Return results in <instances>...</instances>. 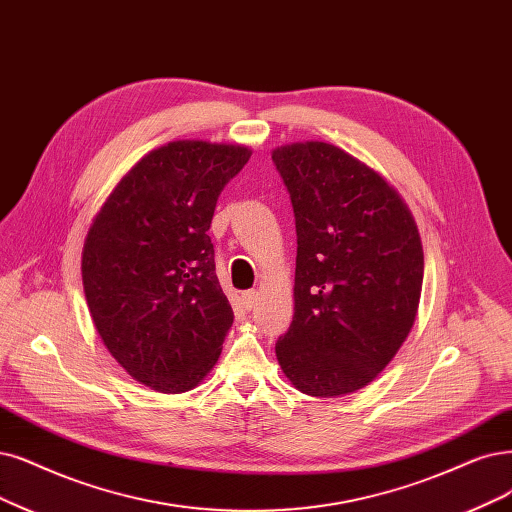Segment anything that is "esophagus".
Listing matches in <instances>:
<instances>
[{
  "label": "esophagus",
  "instance_id": "1",
  "mask_svg": "<svg viewBox=\"0 0 512 512\" xmlns=\"http://www.w3.org/2000/svg\"><path fill=\"white\" fill-rule=\"evenodd\" d=\"M257 301H259V293L255 289L242 293V304L246 310H253L257 306Z\"/></svg>",
  "mask_w": 512,
  "mask_h": 512
}]
</instances>
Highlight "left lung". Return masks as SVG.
<instances>
[{
  "label": "left lung",
  "instance_id": "left-lung-1",
  "mask_svg": "<svg viewBox=\"0 0 512 512\" xmlns=\"http://www.w3.org/2000/svg\"><path fill=\"white\" fill-rule=\"evenodd\" d=\"M272 160L295 213V314L278 365L304 394L331 399L371 384L418 316L424 251L399 192L348 151L282 145Z\"/></svg>",
  "mask_w": 512,
  "mask_h": 512
}]
</instances>
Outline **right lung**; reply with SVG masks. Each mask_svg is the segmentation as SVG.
<instances>
[{"label":"right lung","instance_id":"add662e5","mask_svg":"<svg viewBox=\"0 0 512 512\" xmlns=\"http://www.w3.org/2000/svg\"><path fill=\"white\" fill-rule=\"evenodd\" d=\"M244 145L173 141L149 151L94 215L82 251L86 304L105 348L151 390L196 388L234 323L215 272L217 198Z\"/></svg>","mask_w":512,"mask_h":512}]
</instances>
